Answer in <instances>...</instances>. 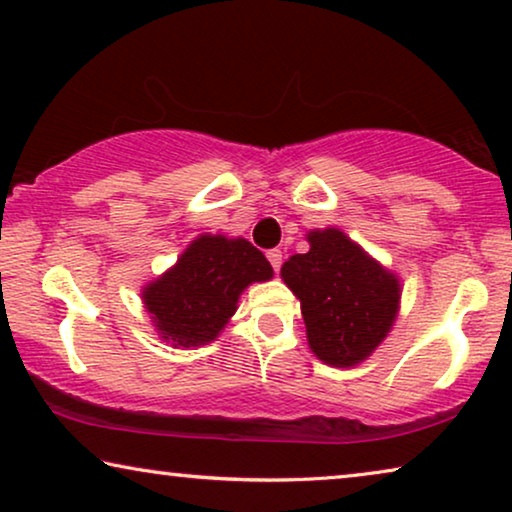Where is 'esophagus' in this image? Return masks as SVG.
Wrapping results in <instances>:
<instances>
[{
    "label": "esophagus",
    "instance_id": "34e87169",
    "mask_svg": "<svg viewBox=\"0 0 512 512\" xmlns=\"http://www.w3.org/2000/svg\"><path fill=\"white\" fill-rule=\"evenodd\" d=\"M267 261H270V265L274 267V272H279L281 261H283L281 249H270V251H267Z\"/></svg>",
    "mask_w": 512,
    "mask_h": 512
}]
</instances>
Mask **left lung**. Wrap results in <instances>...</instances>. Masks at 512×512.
Masks as SVG:
<instances>
[{"label":"left lung","mask_w":512,"mask_h":512,"mask_svg":"<svg viewBox=\"0 0 512 512\" xmlns=\"http://www.w3.org/2000/svg\"><path fill=\"white\" fill-rule=\"evenodd\" d=\"M309 251L290 256L281 279L300 300L306 341L322 364L359 366L373 355L400 311L398 274L341 229H311Z\"/></svg>","instance_id":"obj_1"}]
</instances>
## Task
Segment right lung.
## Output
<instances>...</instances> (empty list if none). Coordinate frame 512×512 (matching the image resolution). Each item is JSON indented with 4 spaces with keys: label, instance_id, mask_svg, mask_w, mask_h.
<instances>
[{
    "label": "right lung",
    "instance_id": "add662e5",
    "mask_svg": "<svg viewBox=\"0 0 512 512\" xmlns=\"http://www.w3.org/2000/svg\"><path fill=\"white\" fill-rule=\"evenodd\" d=\"M272 274L263 251L245 238L201 233L176 265L141 288V302L162 341L199 348L229 325L242 290L270 281Z\"/></svg>",
    "mask_w": 512,
    "mask_h": 512
}]
</instances>
